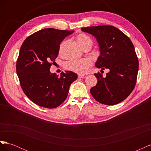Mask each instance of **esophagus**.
I'll list each match as a JSON object with an SVG mask.
<instances>
[{"instance_id": "esophagus-1", "label": "esophagus", "mask_w": 151, "mask_h": 151, "mask_svg": "<svg viewBox=\"0 0 151 151\" xmlns=\"http://www.w3.org/2000/svg\"><path fill=\"white\" fill-rule=\"evenodd\" d=\"M86 76H85V75H79L78 76V77H79V78H80V79H83V78H85V77H86Z\"/></svg>"}]
</instances>
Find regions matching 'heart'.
Returning a JSON list of instances; mask_svg holds the SVG:
<instances>
[{"mask_svg":"<svg viewBox=\"0 0 151 151\" xmlns=\"http://www.w3.org/2000/svg\"><path fill=\"white\" fill-rule=\"evenodd\" d=\"M76 40L81 47L84 49L86 47H92L93 42L90 37L85 34H79L77 36ZM65 43L60 44L59 47V53H62ZM91 65V61L88 58L84 59H72L65 63L66 69L73 71L77 74H83L88 70L89 68Z\"/></svg>","mask_w":151,"mask_h":151,"instance_id":"heart-1","label":"heart"}]
</instances>
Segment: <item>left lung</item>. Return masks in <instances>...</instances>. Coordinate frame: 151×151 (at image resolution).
<instances>
[{
    "mask_svg": "<svg viewBox=\"0 0 151 151\" xmlns=\"http://www.w3.org/2000/svg\"><path fill=\"white\" fill-rule=\"evenodd\" d=\"M96 39L100 55L95 66L109 72L106 77L94 74L98 83L91 89L93 97L104 104L114 105L125 99L134 89L139 61L134 45L120 29L112 26L85 27L81 29Z\"/></svg>",
    "mask_w": 151,
    "mask_h": 151,
    "instance_id": "1",
    "label": "left lung"
}]
</instances>
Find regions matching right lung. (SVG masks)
Segmentation results:
<instances>
[{
  "label": "right lung",
  "mask_w": 151,
  "mask_h": 151,
  "mask_svg": "<svg viewBox=\"0 0 151 151\" xmlns=\"http://www.w3.org/2000/svg\"><path fill=\"white\" fill-rule=\"evenodd\" d=\"M74 31L45 28L32 34L22 43L16 63L21 88L31 101L47 108L58 107L67 98L70 84L77 79L72 71L60 76L50 70L62 41Z\"/></svg>",
  "instance_id": "right-lung-1"
}]
</instances>
